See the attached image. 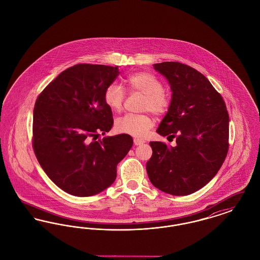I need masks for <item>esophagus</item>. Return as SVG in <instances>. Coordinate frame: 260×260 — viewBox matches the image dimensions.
Segmentation results:
<instances>
[{
    "label": "esophagus",
    "mask_w": 260,
    "mask_h": 260,
    "mask_svg": "<svg viewBox=\"0 0 260 260\" xmlns=\"http://www.w3.org/2000/svg\"><path fill=\"white\" fill-rule=\"evenodd\" d=\"M145 141L144 140H141V139H137V138H135L134 139V143H135V145L136 146H138V145H141V144H143Z\"/></svg>",
    "instance_id": "34e87169"
}]
</instances>
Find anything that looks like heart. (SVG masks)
<instances>
[{
    "label": "heart",
    "mask_w": 260,
    "mask_h": 260,
    "mask_svg": "<svg viewBox=\"0 0 260 260\" xmlns=\"http://www.w3.org/2000/svg\"><path fill=\"white\" fill-rule=\"evenodd\" d=\"M125 82L131 91L143 94L140 105L142 111H150L158 117L164 116L169 111L172 99L164 90L162 83L155 75L149 72H136L129 75ZM124 98V89L119 85L111 84L105 88L104 102L112 111L122 110ZM115 125L121 134L141 138L152 127L153 121L149 114H126L119 118Z\"/></svg>",
    "instance_id": "b5f03b06"
}]
</instances>
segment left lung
<instances>
[{"label":"left lung","mask_w":260,"mask_h":260,"mask_svg":"<svg viewBox=\"0 0 260 260\" xmlns=\"http://www.w3.org/2000/svg\"><path fill=\"white\" fill-rule=\"evenodd\" d=\"M172 88V103L159 125L161 136L176 146L151 141L146 164L151 183L162 192L184 196L208 184L219 171L229 148V115L222 96L196 69L167 61L153 65Z\"/></svg>","instance_id":"obj_1"}]
</instances>
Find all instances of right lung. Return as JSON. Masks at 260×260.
I'll use <instances>...</instances> for the list:
<instances>
[{"label": "right lung", "instance_id": "1", "mask_svg": "<svg viewBox=\"0 0 260 260\" xmlns=\"http://www.w3.org/2000/svg\"><path fill=\"white\" fill-rule=\"evenodd\" d=\"M119 74L118 66L76 64L36 100L32 145L38 161L55 185L73 196H92L111 185L117 165L133 146L125 134L96 140L114 123L104 91Z\"/></svg>", "mask_w": 260, "mask_h": 260}]
</instances>
